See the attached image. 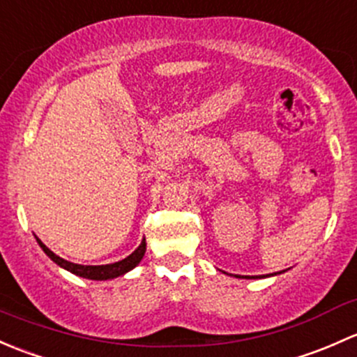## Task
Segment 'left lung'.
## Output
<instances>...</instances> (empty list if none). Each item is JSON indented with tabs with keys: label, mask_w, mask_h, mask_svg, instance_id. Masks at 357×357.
<instances>
[{
	"label": "left lung",
	"mask_w": 357,
	"mask_h": 357,
	"mask_svg": "<svg viewBox=\"0 0 357 357\" xmlns=\"http://www.w3.org/2000/svg\"><path fill=\"white\" fill-rule=\"evenodd\" d=\"M235 277H237V275H235ZM245 278H251V277H245ZM252 278H255V277H252Z\"/></svg>",
	"instance_id": "left-lung-1"
}]
</instances>
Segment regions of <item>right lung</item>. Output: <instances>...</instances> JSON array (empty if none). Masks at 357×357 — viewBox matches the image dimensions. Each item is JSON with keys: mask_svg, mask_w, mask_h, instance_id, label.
<instances>
[{"mask_svg": "<svg viewBox=\"0 0 357 357\" xmlns=\"http://www.w3.org/2000/svg\"><path fill=\"white\" fill-rule=\"evenodd\" d=\"M38 242H39V245L43 248V251L46 252V255L50 256L54 263L60 264V266L65 268V270L72 271L73 275L89 278V280H108V278L120 277V275L127 273V271H130L132 268L137 266L139 261L142 259V256H144V252H146V241H142L141 245H139V248L135 249L130 256H127V258L122 261H116V263H112V264H101V266H84V264L70 263V261L56 256L53 251H50V249H47L46 245L39 241V238H38Z\"/></svg>", "mask_w": 357, "mask_h": 357, "instance_id": "obj_1", "label": "right lung"}]
</instances>
